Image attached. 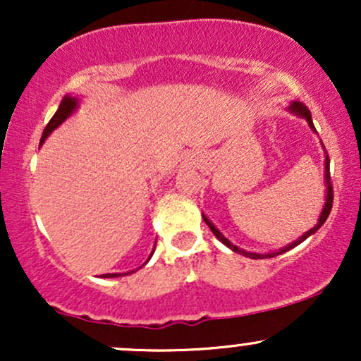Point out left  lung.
<instances>
[{
    "mask_svg": "<svg viewBox=\"0 0 361 361\" xmlns=\"http://www.w3.org/2000/svg\"><path fill=\"white\" fill-rule=\"evenodd\" d=\"M287 110L290 111V114L297 115V117L305 118V122L309 123V127L312 128L314 132H316V127H314V123H312V117H310V111L307 110V106H305L304 103H300V102H292V103H290V105H288V109H287ZM321 146H322V149H324V144L321 142ZM324 154H326V159H324V181H326V197H324V205H322L321 215H319V219H317V224H316V226H314L312 229H309L307 233L302 234L300 238H299V239H295V241H293V243H290V244H287V246L280 247V250L268 251V252H251V251H244V250H241V247H238V246H235V244L231 243L229 239H227L226 235H224V234L221 233V231H219L217 227L214 226L212 221H210V219L207 217L205 214H202V215H204V221H205V224H207V226L210 227V231H212L215 238H217L219 241H221V243L224 244V246H227V247H229V250H233L234 252H239V255L247 256V258H251V259L273 258V256H279V255H281V252H287V251L292 250V247L299 246V244H300V243H304L305 239L309 238V235H312V234H316V233H317L319 227H321L322 224L326 222L327 215H329V212H331V207H333V186H331V176H329V156H327L326 149H324Z\"/></svg>",
    "mask_w": 361,
    "mask_h": 361,
    "instance_id": "1",
    "label": "left lung"
}]
</instances>
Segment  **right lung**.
<instances>
[{"label": "right lung", "mask_w": 361, "mask_h": 361, "mask_svg": "<svg viewBox=\"0 0 361 361\" xmlns=\"http://www.w3.org/2000/svg\"><path fill=\"white\" fill-rule=\"evenodd\" d=\"M78 106H80V100H78L76 97H71V94H66V97L62 98L59 109H57L56 114H54V117L51 118V122H49L47 127L44 128V134H42V139H40V144H44L45 139H47L49 135H51L52 132L56 130V128L61 126V123H64L66 120L71 117L74 111L78 110ZM152 255H154V250L151 251V255H149L147 261L151 259ZM147 261H146V263H147ZM146 263H144V264H146ZM144 264H142V267H144ZM134 271H135V270H134ZM134 271H127V273H106V275H102V276H103V279H117V276L130 275V273H134Z\"/></svg>", "instance_id": "right-lung-1"}]
</instances>
